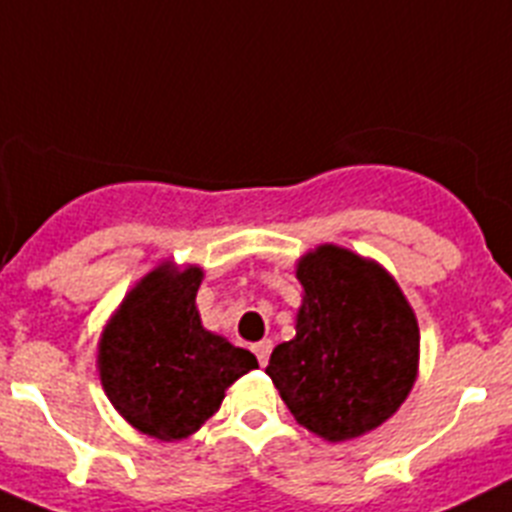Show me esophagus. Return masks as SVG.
<instances>
[{
  "label": "esophagus",
  "instance_id": "1",
  "mask_svg": "<svg viewBox=\"0 0 512 512\" xmlns=\"http://www.w3.org/2000/svg\"><path fill=\"white\" fill-rule=\"evenodd\" d=\"M253 354H256V359H259L261 366L269 364V356H271V341H259L256 346H253Z\"/></svg>",
  "mask_w": 512,
  "mask_h": 512
}]
</instances>
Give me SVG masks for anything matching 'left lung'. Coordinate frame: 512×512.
I'll return each instance as SVG.
<instances>
[{"instance_id": "obj_1", "label": "left lung", "mask_w": 512, "mask_h": 512, "mask_svg": "<svg viewBox=\"0 0 512 512\" xmlns=\"http://www.w3.org/2000/svg\"><path fill=\"white\" fill-rule=\"evenodd\" d=\"M297 279V336L274 348L266 374L297 423L348 441L382 425L413 390L418 320L395 279L346 248L307 253Z\"/></svg>"}]
</instances>
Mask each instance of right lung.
<instances>
[{"instance_id": "1", "label": "right lung", "mask_w": 512, "mask_h": 512, "mask_svg": "<svg viewBox=\"0 0 512 512\" xmlns=\"http://www.w3.org/2000/svg\"><path fill=\"white\" fill-rule=\"evenodd\" d=\"M197 266L151 271L122 302L99 343V374L117 413L161 441L192 436L225 390L259 361L202 328Z\"/></svg>"}]
</instances>
